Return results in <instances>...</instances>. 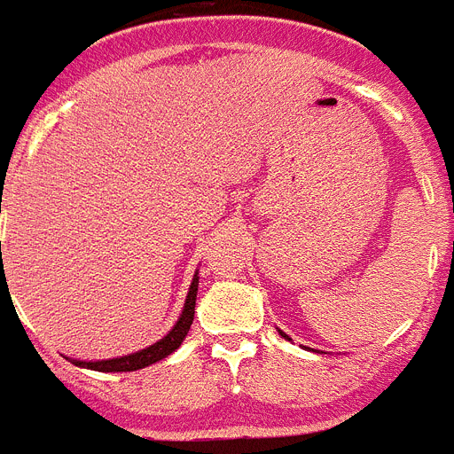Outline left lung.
I'll return each mask as SVG.
<instances>
[{"instance_id": "8db88e82", "label": "left lung", "mask_w": 454, "mask_h": 454, "mask_svg": "<svg viewBox=\"0 0 454 454\" xmlns=\"http://www.w3.org/2000/svg\"><path fill=\"white\" fill-rule=\"evenodd\" d=\"M280 335H282V338H285V340H292V338H289V335H285V333H282V331H280Z\"/></svg>"}]
</instances>
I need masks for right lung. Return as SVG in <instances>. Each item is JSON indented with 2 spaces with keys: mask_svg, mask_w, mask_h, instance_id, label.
<instances>
[{
  "mask_svg": "<svg viewBox=\"0 0 454 454\" xmlns=\"http://www.w3.org/2000/svg\"><path fill=\"white\" fill-rule=\"evenodd\" d=\"M197 286H200V269L192 275V282L188 286V296H185L184 309H181V317L176 319L169 333L162 340L153 342L151 347L139 348L135 354L128 356H116V358L107 360H77L68 358L73 365L84 367V370H96V372H135L142 370V367H149L158 360L168 358L169 354H174L176 348L181 347V342L185 340L190 331V324H192V317H195V301H197Z\"/></svg>",
  "mask_w": 454,
  "mask_h": 454,
  "instance_id": "obj_1",
  "label": "right lung"
}]
</instances>
